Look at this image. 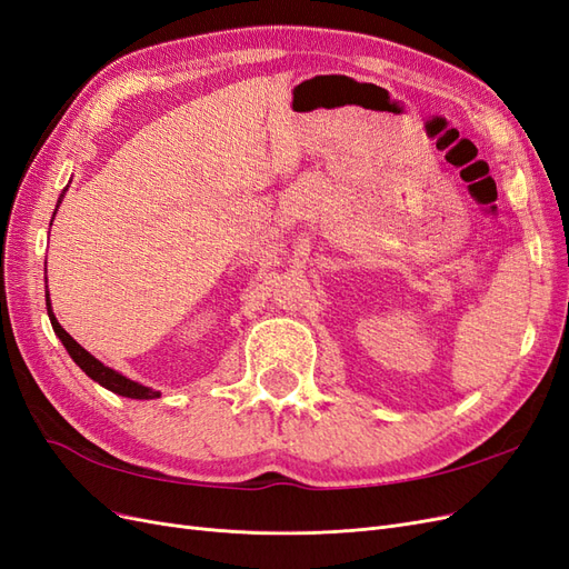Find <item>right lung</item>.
I'll use <instances>...</instances> for the list:
<instances>
[{
  "mask_svg": "<svg viewBox=\"0 0 569 569\" xmlns=\"http://www.w3.org/2000/svg\"><path fill=\"white\" fill-rule=\"evenodd\" d=\"M68 189V187H66ZM66 189L61 192V197H59V201H57V211H59V206H61V201H63V194H66ZM57 211H54V216H57ZM54 220V218H51ZM51 226V222H49ZM47 316H49V322H51V327H54V335L61 339V343L66 347V351H68V356H71L73 360H76V366L90 377V380H94L97 385H101L104 389H109V391H113V393H118V396H126V399H157V396H161L157 389H151V387H144V385H140V382H134V380H128L126 375H120V372H116L113 368H109V366H104L101 363L99 358H94L90 351H84L80 343L68 335L63 327L59 325V320H57V316H54V311H51V299H49V291H47Z\"/></svg>",
  "mask_w": 569,
  "mask_h": 569,
  "instance_id": "right-lung-1",
  "label": "right lung"
}]
</instances>
